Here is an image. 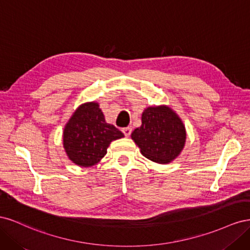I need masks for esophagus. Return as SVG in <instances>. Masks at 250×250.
Instances as JSON below:
<instances>
[{
    "mask_svg": "<svg viewBox=\"0 0 250 250\" xmlns=\"http://www.w3.org/2000/svg\"><path fill=\"white\" fill-rule=\"evenodd\" d=\"M131 127H125V128H123V133L125 134V137H129V135L131 134Z\"/></svg>",
    "mask_w": 250,
    "mask_h": 250,
    "instance_id": "34e87169",
    "label": "esophagus"
}]
</instances>
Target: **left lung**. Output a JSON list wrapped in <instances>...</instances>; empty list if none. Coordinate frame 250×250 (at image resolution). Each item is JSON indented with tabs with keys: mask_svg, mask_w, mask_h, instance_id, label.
<instances>
[{
	"mask_svg": "<svg viewBox=\"0 0 250 250\" xmlns=\"http://www.w3.org/2000/svg\"><path fill=\"white\" fill-rule=\"evenodd\" d=\"M141 153L157 164H169L181 153L187 132L183 121L167 105L147 107L142 113V125L131 133Z\"/></svg>",
	"mask_w": 250,
	"mask_h": 250,
	"instance_id": "obj_1",
	"label": "left lung"
}]
</instances>
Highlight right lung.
I'll return each instance as SVG.
<instances>
[{"mask_svg": "<svg viewBox=\"0 0 250 250\" xmlns=\"http://www.w3.org/2000/svg\"><path fill=\"white\" fill-rule=\"evenodd\" d=\"M123 137L118 128L106 123L99 103L85 102L79 105L64 126L63 148L70 161L87 168L102 160L112 141Z\"/></svg>", "mask_w": 250, "mask_h": 250, "instance_id": "right-lung-1", "label": "right lung"}]
</instances>
